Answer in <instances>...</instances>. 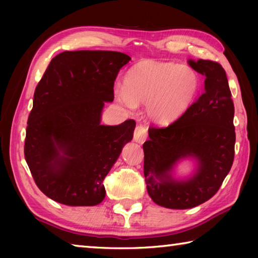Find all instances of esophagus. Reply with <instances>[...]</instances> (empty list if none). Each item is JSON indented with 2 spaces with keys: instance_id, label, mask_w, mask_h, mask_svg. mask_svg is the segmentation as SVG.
Returning a JSON list of instances; mask_svg holds the SVG:
<instances>
[{
  "instance_id": "obj_1",
  "label": "esophagus",
  "mask_w": 258,
  "mask_h": 258,
  "mask_svg": "<svg viewBox=\"0 0 258 258\" xmlns=\"http://www.w3.org/2000/svg\"><path fill=\"white\" fill-rule=\"evenodd\" d=\"M148 137V130L146 127H143V126H137V128L134 131V134H133V140L135 142L138 143H143L145 142V140Z\"/></svg>"
}]
</instances>
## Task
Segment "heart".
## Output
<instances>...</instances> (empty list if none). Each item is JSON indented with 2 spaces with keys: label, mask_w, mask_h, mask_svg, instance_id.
Listing matches in <instances>:
<instances>
[{
  "label": "heart",
  "mask_w": 258,
  "mask_h": 258,
  "mask_svg": "<svg viewBox=\"0 0 258 258\" xmlns=\"http://www.w3.org/2000/svg\"><path fill=\"white\" fill-rule=\"evenodd\" d=\"M199 74L187 64L142 60L125 74L115 98L128 110L146 104L147 116L163 126L175 123L189 110L199 93Z\"/></svg>",
  "instance_id": "heart-1"
}]
</instances>
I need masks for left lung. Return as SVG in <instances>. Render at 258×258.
Segmentation results:
<instances>
[{
  "label": "left lung",
  "mask_w": 258,
  "mask_h": 258,
  "mask_svg": "<svg viewBox=\"0 0 258 258\" xmlns=\"http://www.w3.org/2000/svg\"><path fill=\"white\" fill-rule=\"evenodd\" d=\"M189 63L205 76L204 93L175 123L150 127V139L143 143L148 194L171 209L192 208L211 199L234 158V106L225 71L211 60ZM183 160H191L194 171L178 177L177 165Z\"/></svg>",
  "instance_id": "left-lung-1"
}]
</instances>
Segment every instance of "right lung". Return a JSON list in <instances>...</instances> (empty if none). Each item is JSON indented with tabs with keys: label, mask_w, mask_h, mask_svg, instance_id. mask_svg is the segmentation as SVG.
<instances>
[{
	"label": "right lung",
	"mask_w": 258,
	"mask_h": 258,
	"mask_svg": "<svg viewBox=\"0 0 258 258\" xmlns=\"http://www.w3.org/2000/svg\"><path fill=\"white\" fill-rule=\"evenodd\" d=\"M131 60L116 51H64L51 60L34 93L25 158L40 190L67 206H95L103 180L133 138L135 121L101 125L113 84Z\"/></svg>",
	"instance_id": "obj_1"
}]
</instances>
